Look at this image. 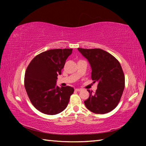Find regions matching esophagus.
I'll use <instances>...</instances> for the list:
<instances>
[{
  "label": "esophagus",
  "instance_id": "34e87169",
  "mask_svg": "<svg viewBox=\"0 0 146 146\" xmlns=\"http://www.w3.org/2000/svg\"><path fill=\"white\" fill-rule=\"evenodd\" d=\"M75 90H76V91H81V89H79V88H76V89H75Z\"/></svg>",
  "mask_w": 146,
  "mask_h": 146
}]
</instances>
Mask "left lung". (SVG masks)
Masks as SVG:
<instances>
[{"mask_svg": "<svg viewBox=\"0 0 146 146\" xmlns=\"http://www.w3.org/2000/svg\"><path fill=\"white\" fill-rule=\"evenodd\" d=\"M88 59L91 78L98 82L95 93H90L84 101L86 107L96 114H105L117 107L125 87V76L119 62L110 53L101 49L78 48Z\"/></svg>", "mask_w": 146, "mask_h": 146, "instance_id": "obj_1", "label": "left lung"}]
</instances>
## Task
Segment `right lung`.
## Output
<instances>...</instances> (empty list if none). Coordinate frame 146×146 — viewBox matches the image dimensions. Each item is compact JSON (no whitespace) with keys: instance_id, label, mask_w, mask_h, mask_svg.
I'll return each mask as SVG.
<instances>
[{"instance_id":"1","label":"right lung","mask_w":146,"mask_h":146,"mask_svg":"<svg viewBox=\"0 0 146 146\" xmlns=\"http://www.w3.org/2000/svg\"><path fill=\"white\" fill-rule=\"evenodd\" d=\"M73 49H55L44 51L33 58L26 69L24 86L33 106L44 114L53 115L68 106L74 89L56 86L66 59Z\"/></svg>"}]
</instances>
